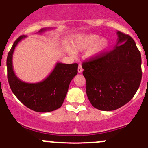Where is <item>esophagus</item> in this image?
<instances>
[{
    "mask_svg": "<svg viewBox=\"0 0 148 148\" xmlns=\"http://www.w3.org/2000/svg\"><path fill=\"white\" fill-rule=\"evenodd\" d=\"M83 71V69L82 67V65L81 64H79V67H78V72L79 73H82Z\"/></svg>",
    "mask_w": 148,
    "mask_h": 148,
    "instance_id": "esophagus-1",
    "label": "esophagus"
}]
</instances>
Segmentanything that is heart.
Here are the masks:
<instances>
[{"label":"heart","instance_id":"b5f03b06","mask_svg":"<svg viewBox=\"0 0 148 148\" xmlns=\"http://www.w3.org/2000/svg\"><path fill=\"white\" fill-rule=\"evenodd\" d=\"M110 45L107 38H102L97 34H84L79 36L77 42L74 44L75 51H85L90 49L89 55L91 57H97L107 51ZM69 53L74 55V51L69 50Z\"/></svg>","mask_w":148,"mask_h":148}]
</instances>
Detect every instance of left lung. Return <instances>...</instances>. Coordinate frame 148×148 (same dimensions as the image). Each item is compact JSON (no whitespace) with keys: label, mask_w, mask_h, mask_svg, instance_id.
I'll use <instances>...</instances> for the list:
<instances>
[{"label":"left lung","mask_w":148,"mask_h":148,"mask_svg":"<svg viewBox=\"0 0 148 148\" xmlns=\"http://www.w3.org/2000/svg\"><path fill=\"white\" fill-rule=\"evenodd\" d=\"M114 49L83 62L86 92L95 108L112 111L129 102L142 79L141 54L135 41L117 31Z\"/></svg>","instance_id":"left-lung-1"}]
</instances>
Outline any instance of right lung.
I'll return each instance as SVG.
<instances>
[{"instance_id":"right-lung-1","label":"right lung","mask_w":148,"mask_h":148,"mask_svg":"<svg viewBox=\"0 0 148 148\" xmlns=\"http://www.w3.org/2000/svg\"><path fill=\"white\" fill-rule=\"evenodd\" d=\"M47 29L42 28L38 33ZM26 36H21L16 40L7 57L8 80L15 96L26 107L38 112H48L61 107L68 92L72 79L78 72L77 64L56 63L50 74L43 81L27 83L19 79L13 68V54L17 44Z\"/></svg>"}]
</instances>
